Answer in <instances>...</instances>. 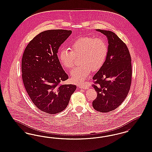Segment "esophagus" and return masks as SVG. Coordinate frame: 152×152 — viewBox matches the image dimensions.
<instances>
[{"instance_id":"34e87169","label":"esophagus","mask_w":152,"mask_h":152,"mask_svg":"<svg viewBox=\"0 0 152 152\" xmlns=\"http://www.w3.org/2000/svg\"><path fill=\"white\" fill-rule=\"evenodd\" d=\"M79 86V88H83V89H86L87 88H88V86H86V85H79L78 86Z\"/></svg>"}]
</instances>
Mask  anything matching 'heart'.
Segmentation results:
<instances>
[{
	"label": "heart",
	"mask_w": 152,
	"mask_h": 152,
	"mask_svg": "<svg viewBox=\"0 0 152 152\" xmlns=\"http://www.w3.org/2000/svg\"><path fill=\"white\" fill-rule=\"evenodd\" d=\"M70 50L64 48L59 52L58 58L61 64L66 69L74 66L76 57H80L82 64L71 72V79L73 83H84L91 71H97L104 64L108 52L105 41L101 37H80L72 42Z\"/></svg>",
	"instance_id": "heart-1"
}]
</instances>
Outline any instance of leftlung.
I'll list each match as a JSON object with an SVG mask.
<instances>
[{"label":"left lung","mask_w":152,"mask_h":152,"mask_svg":"<svg viewBox=\"0 0 152 152\" xmlns=\"http://www.w3.org/2000/svg\"><path fill=\"white\" fill-rule=\"evenodd\" d=\"M108 39L105 62L93 77L96 98L92 102L96 110L107 113L121 104L130 90L132 77L131 56L126 44L110 31L97 29Z\"/></svg>","instance_id":"8db88e82"}]
</instances>
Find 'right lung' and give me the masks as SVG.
Instances as JSON below:
<instances>
[{"label":"right lung","instance_id":"obj_1","mask_svg":"<svg viewBox=\"0 0 152 152\" xmlns=\"http://www.w3.org/2000/svg\"><path fill=\"white\" fill-rule=\"evenodd\" d=\"M72 31L52 29L34 37L26 47L22 59L23 84L33 104L50 114L67 106L76 85L61 83L69 78L57 56L61 44Z\"/></svg>","mask_w":152,"mask_h":152}]
</instances>
